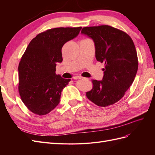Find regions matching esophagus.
<instances>
[{"mask_svg": "<svg viewBox=\"0 0 155 155\" xmlns=\"http://www.w3.org/2000/svg\"><path fill=\"white\" fill-rule=\"evenodd\" d=\"M82 78H83L81 77V76H77L74 77V79H82Z\"/></svg>", "mask_w": 155, "mask_h": 155, "instance_id": "esophagus-1", "label": "esophagus"}]
</instances>
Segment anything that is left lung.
<instances>
[{"instance_id":"left-lung-1","label":"left lung","mask_w":155,"mask_h":155,"mask_svg":"<svg viewBox=\"0 0 155 155\" xmlns=\"http://www.w3.org/2000/svg\"><path fill=\"white\" fill-rule=\"evenodd\" d=\"M81 34L94 42L96 58L105 63L101 81L92 80V90L86 92L89 100L100 107L118 102L135 78L138 68L137 52L130 37L108 25L84 27Z\"/></svg>"}]
</instances>
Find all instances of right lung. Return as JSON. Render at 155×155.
Here are the masks:
<instances>
[{
	"label": "right lung",
	"instance_id": "1",
	"mask_svg": "<svg viewBox=\"0 0 155 155\" xmlns=\"http://www.w3.org/2000/svg\"><path fill=\"white\" fill-rule=\"evenodd\" d=\"M81 29L61 27L41 32L22 55L18 68V92L34 114L46 115L59 104L63 89L70 79L56 75V64L63 61V46L78 36Z\"/></svg>",
	"mask_w": 155,
	"mask_h": 155
}]
</instances>
